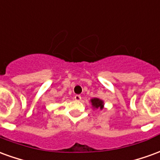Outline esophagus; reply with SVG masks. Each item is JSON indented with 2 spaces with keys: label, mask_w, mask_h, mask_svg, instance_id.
Masks as SVG:
<instances>
[{
  "label": "esophagus",
  "mask_w": 160,
  "mask_h": 160,
  "mask_svg": "<svg viewBox=\"0 0 160 160\" xmlns=\"http://www.w3.org/2000/svg\"><path fill=\"white\" fill-rule=\"evenodd\" d=\"M74 99L76 101H80L81 99V97H80V95H75L74 96Z\"/></svg>",
  "instance_id": "obj_1"
}]
</instances>
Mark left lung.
Instances as JSON below:
<instances>
[{
    "label": "left lung",
    "mask_w": 160,
    "mask_h": 160,
    "mask_svg": "<svg viewBox=\"0 0 160 160\" xmlns=\"http://www.w3.org/2000/svg\"><path fill=\"white\" fill-rule=\"evenodd\" d=\"M91 103H92V107L95 108V109H100V110L104 109V101L98 98H92L91 99Z\"/></svg>",
    "instance_id": "1"
}]
</instances>
